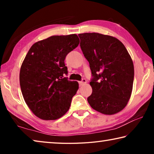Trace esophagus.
<instances>
[{
	"instance_id": "esophagus-1",
	"label": "esophagus",
	"mask_w": 154,
	"mask_h": 154,
	"mask_svg": "<svg viewBox=\"0 0 154 154\" xmlns=\"http://www.w3.org/2000/svg\"><path fill=\"white\" fill-rule=\"evenodd\" d=\"M87 83V81H86V79H82V82H79L80 86H82V85H83L84 84H85V83Z\"/></svg>"
}]
</instances>
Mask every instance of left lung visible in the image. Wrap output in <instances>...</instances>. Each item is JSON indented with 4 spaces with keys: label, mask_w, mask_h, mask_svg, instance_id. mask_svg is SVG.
Here are the masks:
<instances>
[{
    "label": "left lung",
    "mask_w": 154,
    "mask_h": 154,
    "mask_svg": "<svg viewBox=\"0 0 154 154\" xmlns=\"http://www.w3.org/2000/svg\"><path fill=\"white\" fill-rule=\"evenodd\" d=\"M80 47L89 62L93 79L88 102L93 109L113 115L124 109L131 96L134 64L124 44L100 33L79 34Z\"/></svg>",
    "instance_id": "left-lung-1"
}]
</instances>
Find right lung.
<instances>
[{
  "mask_svg": "<svg viewBox=\"0 0 154 154\" xmlns=\"http://www.w3.org/2000/svg\"><path fill=\"white\" fill-rule=\"evenodd\" d=\"M79 43L77 35L51 36L33 44L21 66L20 83L28 107L38 118L55 120L69 111L79 89L69 81L64 60Z\"/></svg>",
  "mask_w": 154,
  "mask_h": 154,
  "instance_id": "add662e5",
  "label": "right lung"
}]
</instances>
